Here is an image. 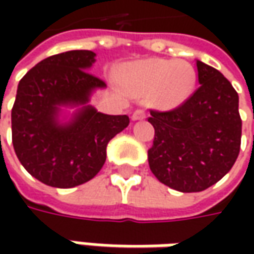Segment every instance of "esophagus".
I'll list each match as a JSON object with an SVG mask.
<instances>
[{
  "label": "esophagus",
  "instance_id": "34e87169",
  "mask_svg": "<svg viewBox=\"0 0 254 254\" xmlns=\"http://www.w3.org/2000/svg\"><path fill=\"white\" fill-rule=\"evenodd\" d=\"M131 119L134 122L142 120V119H145V113H144V110H135V112L131 114Z\"/></svg>",
  "mask_w": 254,
  "mask_h": 254
}]
</instances>
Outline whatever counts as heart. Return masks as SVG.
I'll return each mask as SVG.
<instances>
[{"mask_svg":"<svg viewBox=\"0 0 254 254\" xmlns=\"http://www.w3.org/2000/svg\"><path fill=\"white\" fill-rule=\"evenodd\" d=\"M124 83L138 96L151 93L154 106L172 110L190 97L195 87V72L188 64L167 59H145L126 66Z\"/></svg>","mask_w":254,"mask_h":254,"instance_id":"heart-1","label":"heart"}]
</instances>
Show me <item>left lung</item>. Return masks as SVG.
Wrapping results in <instances>:
<instances>
[{
  "instance_id": "left-lung-1",
  "label": "left lung",
  "mask_w": 254,
  "mask_h": 254,
  "mask_svg": "<svg viewBox=\"0 0 254 254\" xmlns=\"http://www.w3.org/2000/svg\"><path fill=\"white\" fill-rule=\"evenodd\" d=\"M199 87L171 112L151 110L152 174L180 192H200L222 180L240 151L239 96L209 64L196 61Z\"/></svg>"
}]
</instances>
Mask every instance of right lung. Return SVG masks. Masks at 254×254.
<instances>
[{
	"label": "right lung",
	"instance_id": "1",
	"mask_svg": "<svg viewBox=\"0 0 254 254\" xmlns=\"http://www.w3.org/2000/svg\"><path fill=\"white\" fill-rule=\"evenodd\" d=\"M92 51L49 56L19 80L11 123L18 160L34 178L55 188H73L90 181L106 161L107 144L123 131L128 116H110L89 104L106 83L89 70ZM62 107H77L62 120Z\"/></svg>",
	"mask_w": 254,
	"mask_h": 254
}]
</instances>
